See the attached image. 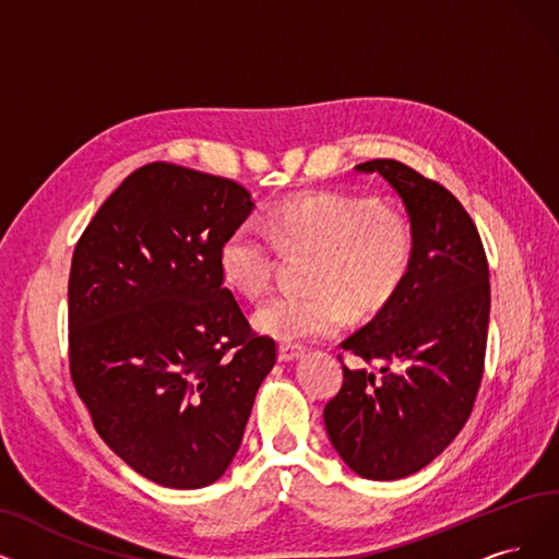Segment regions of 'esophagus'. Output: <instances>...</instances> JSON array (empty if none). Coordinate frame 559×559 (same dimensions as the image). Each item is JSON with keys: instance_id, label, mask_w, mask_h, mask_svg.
I'll return each mask as SVG.
<instances>
[{"instance_id": "1", "label": "esophagus", "mask_w": 559, "mask_h": 559, "mask_svg": "<svg viewBox=\"0 0 559 559\" xmlns=\"http://www.w3.org/2000/svg\"><path fill=\"white\" fill-rule=\"evenodd\" d=\"M305 350H307V346L300 342H284V344H280V360H284V362L296 360V357L305 355Z\"/></svg>"}]
</instances>
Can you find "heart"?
I'll list each match as a JSON object with an SVG mask.
<instances>
[{"label": "heart", "mask_w": 559, "mask_h": 559, "mask_svg": "<svg viewBox=\"0 0 559 559\" xmlns=\"http://www.w3.org/2000/svg\"><path fill=\"white\" fill-rule=\"evenodd\" d=\"M282 250H309L311 292H284L254 311L259 332L282 342L323 337L355 314L383 309L408 280L417 234L408 213L373 194L309 192L280 202L265 227L248 219L219 242V275L245 298H259L277 271Z\"/></svg>", "instance_id": "heart-1"}]
</instances>
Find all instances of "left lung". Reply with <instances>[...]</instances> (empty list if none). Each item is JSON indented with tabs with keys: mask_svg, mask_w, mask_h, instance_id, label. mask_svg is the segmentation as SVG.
<instances>
[{
	"mask_svg": "<svg viewBox=\"0 0 559 559\" xmlns=\"http://www.w3.org/2000/svg\"><path fill=\"white\" fill-rule=\"evenodd\" d=\"M357 169L378 171L404 199L417 252L399 294L340 344L381 364L384 376L344 364L342 390L323 419L353 473L392 481L429 465L475 408L488 337V261L473 217L448 188L394 158Z\"/></svg>",
	"mask_w": 559,
	"mask_h": 559,
	"instance_id": "left-lung-1",
	"label": "left lung"
}]
</instances>
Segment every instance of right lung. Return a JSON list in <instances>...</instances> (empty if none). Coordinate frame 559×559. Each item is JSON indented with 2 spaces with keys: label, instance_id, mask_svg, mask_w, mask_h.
<instances>
[{
  "label": "right lung",
  "instance_id": "1",
  "mask_svg": "<svg viewBox=\"0 0 559 559\" xmlns=\"http://www.w3.org/2000/svg\"><path fill=\"white\" fill-rule=\"evenodd\" d=\"M231 178L148 163L82 231L69 277V367L98 436L167 488H204L236 456L277 344L219 275L250 215Z\"/></svg>",
  "mask_w": 559,
  "mask_h": 559
}]
</instances>
